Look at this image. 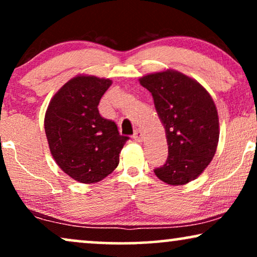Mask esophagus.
I'll use <instances>...</instances> for the list:
<instances>
[{
	"label": "esophagus",
	"instance_id": "esophagus-1",
	"mask_svg": "<svg viewBox=\"0 0 257 257\" xmlns=\"http://www.w3.org/2000/svg\"><path fill=\"white\" fill-rule=\"evenodd\" d=\"M133 138H134V139L136 140V141H142V140L145 139L144 132H142L141 129H136L135 134H134V136H133Z\"/></svg>",
	"mask_w": 257,
	"mask_h": 257
}]
</instances>
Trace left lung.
<instances>
[{
    "label": "left lung",
    "mask_w": 257,
    "mask_h": 257,
    "mask_svg": "<svg viewBox=\"0 0 257 257\" xmlns=\"http://www.w3.org/2000/svg\"><path fill=\"white\" fill-rule=\"evenodd\" d=\"M139 82L152 93L166 132L168 158L155 168V175L174 186L190 183L209 166L218 145L219 119L212 97L196 79L175 70L149 73Z\"/></svg>",
    "instance_id": "obj_1"
}]
</instances>
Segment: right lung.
<instances>
[{
    "label": "right lung",
    "instance_id": "1",
    "mask_svg": "<svg viewBox=\"0 0 257 257\" xmlns=\"http://www.w3.org/2000/svg\"><path fill=\"white\" fill-rule=\"evenodd\" d=\"M111 84L109 78L73 77L52 97L45 113L52 157L64 173L79 183H98L111 173L129 140L97 108Z\"/></svg>",
    "mask_w": 257,
    "mask_h": 257
}]
</instances>
